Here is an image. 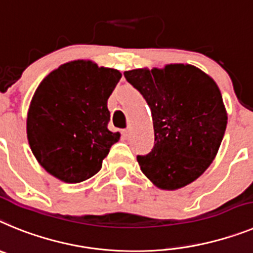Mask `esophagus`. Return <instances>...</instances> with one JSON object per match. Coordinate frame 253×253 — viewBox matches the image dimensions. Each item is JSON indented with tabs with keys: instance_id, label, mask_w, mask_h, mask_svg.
<instances>
[{
	"instance_id": "1",
	"label": "esophagus",
	"mask_w": 253,
	"mask_h": 253,
	"mask_svg": "<svg viewBox=\"0 0 253 253\" xmlns=\"http://www.w3.org/2000/svg\"><path fill=\"white\" fill-rule=\"evenodd\" d=\"M122 135L125 136V139H128L129 135H131V129H129V128L124 129V131H122Z\"/></svg>"
}]
</instances>
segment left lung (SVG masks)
<instances>
[{
    "instance_id": "obj_1",
    "label": "left lung",
    "mask_w": 253,
    "mask_h": 253,
    "mask_svg": "<svg viewBox=\"0 0 253 253\" xmlns=\"http://www.w3.org/2000/svg\"><path fill=\"white\" fill-rule=\"evenodd\" d=\"M125 78L148 102L155 144L137 162L153 184L174 191L196 181L218 154L228 114L211 76L188 63L142 67Z\"/></svg>"
}]
</instances>
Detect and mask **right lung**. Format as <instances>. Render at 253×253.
<instances>
[{
  "mask_svg": "<svg viewBox=\"0 0 253 253\" xmlns=\"http://www.w3.org/2000/svg\"><path fill=\"white\" fill-rule=\"evenodd\" d=\"M122 78L90 60L61 65L42 80L30 102L26 137L43 168L66 183L99 172L120 132L108 129L107 103Z\"/></svg>",
  "mask_w": 253,
  "mask_h": 253,
  "instance_id": "obj_1",
  "label": "right lung"
}]
</instances>
